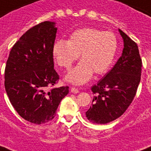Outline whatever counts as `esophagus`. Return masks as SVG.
Segmentation results:
<instances>
[{
  "label": "esophagus",
  "instance_id": "34e87169",
  "mask_svg": "<svg viewBox=\"0 0 151 151\" xmlns=\"http://www.w3.org/2000/svg\"><path fill=\"white\" fill-rule=\"evenodd\" d=\"M70 92L71 93H79V90H78V88H74V87H71Z\"/></svg>",
  "mask_w": 151,
  "mask_h": 151
}]
</instances>
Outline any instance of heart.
Segmentation results:
<instances>
[{
    "label": "heart",
    "mask_w": 151,
    "mask_h": 151,
    "mask_svg": "<svg viewBox=\"0 0 151 151\" xmlns=\"http://www.w3.org/2000/svg\"><path fill=\"white\" fill-rule=\"evenodd\" d=\"M118 47L116 35L93 27L75 30L68 41L58 40L53 46V54L58 65L69 70L79 57L81 62L71 70L65 79L75 85L90 80L93 72L103 74L113 63Z\"/></svg>",
    "instance_id": "1"
}]
</instances>
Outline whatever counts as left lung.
<instances>
[{
	"label": "left lung",
	"instance_id": "1",
	"mask_svg": "<svg viewBox=\"0 0 151 151\" xmlns=\"http://www.w3.org/2000/svg\"><path fill=\"white\" fill-rule=\"evenodd\" d=\"M119 32L124 40L122 55L111 70L91 88L95 96L86 115L93 124H108L121 116L139 85L142 59L138 46L123 31Z\"/></svg>",
	"mask_w": 151,
	"mask_h": 151
}]
</instances>
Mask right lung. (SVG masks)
I'll return each mask as SVG.
<instances>
[{
	"instance_id": "obj_1",
	"label": "right lung",
	"mask_w": 151,
	"mask_h": 151,
	"mask_svg": "<svg viewBox=\"0 0 151 151\" xmlns=\"http://www.w3.org/2000/svg\"><path fill=\"white\" fill-rule=\"evenodd\" d=\"M57 33L55 22L35 25L19 38L9 53L4 70V87L17 113L32 124L54 119L69 87L48 90L59 76L54 69L53 46Z\"/></svg>"
}]
</instances>
